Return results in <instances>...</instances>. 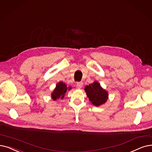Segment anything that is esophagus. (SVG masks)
I'll return each mask as SVG.
<instances>
[{
  "instance_id": "esophagus-1",
  "label": "esophagus",
  "mask_w": 152,
  "mask_h": 152,
  "mask_svg": "<svg viewBox=\"0 0 152 152\" xmlns=\"http://www.w3.org/2000/svg\"><path fill=\"white\" fill-rule=\"evenodd\" d=\"M83 82H77L76 83V87L79 89L83 87Z\"/></svg>"
}]
</instances>
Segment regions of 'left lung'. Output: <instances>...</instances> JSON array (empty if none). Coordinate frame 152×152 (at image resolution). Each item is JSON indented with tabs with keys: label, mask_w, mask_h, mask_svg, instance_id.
Returning <instances> with one entry per match:
<instances>
[{
	"label": "left lung",
	"mask_w": 152,
	"mask_h": 152,
	"mask_svg": "<svg viewBox=\"0 0 152 152\" xmlns=\"http://www.w3.org/2000/svg\"><path fill=\"white\" fill-rule=\"evenodd\" d=\"M84 90L89 101L96 106H99L108 99V92L101 86L97 81L86 86Z\"/></svg>",
	"instance_id": "1"
}]
</instances>
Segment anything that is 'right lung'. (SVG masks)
<instances>
[{
	"label": "right lung",
	"mask_w": 152,
	"mask_h": 152,
	"mask_svg": "<svg viewBox=\"0 0 152 152\" xmlns=\"http://www.w3.org/2000/svg\"><path fill=\"white\" fill-rule=\"evenodd\" d=\"M71 89V87H67L65 83L63 82H59L56 86L55 90L51 93V97L53 101L61 98V99L64 98V94L67 91H69Z\"/></svg>",
	"instance_id": "add662e5"
}]
</instances>
